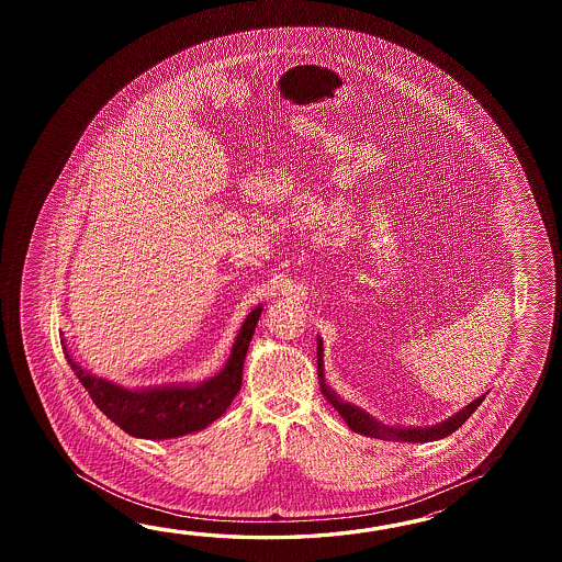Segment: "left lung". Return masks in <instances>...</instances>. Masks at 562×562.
<instances>
[{
	"mask_svg": "<svg viewBox=\"0 0 562 562\" xmlns=\"http://www.w3.org/2000/svg\"><path fill=\"white\" fill-rule=\"evenodd\" d=\"M317 371H319V383H322V394L331 406L339 412V416L346 419L347 426L353 431H358L361 436H370L378 440H387V442H436L442 440L446 436H450L452 431L458 430L464 422H467L474 409L484 402L486 394L480 395L474 402H470L468 406L462 407L460 412H456L454 416L443 419L440 424L434 426H387L380 419L373 418L363 407L349 404L346 400H341L334 387L325 380V366H323V339L317 335Z\"/></svg>",
	"mask_w": 562,
	"mask_h": 562,
	"instance_id": "left-lung-1",
	"label": "left lung"
}]
</instances>
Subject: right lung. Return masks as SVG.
Instances as JSON below:
<instances>
[{
    "mask_svg": "<svg viewBox=\"0 0 562 562\" xmlns=\"http://www.w3.org/2000/svg\"><path fill=\"white\" fill-rule=\"evenodd\" d=\"M261 311L263 305H257L240 323L225 366L215 375L199 383L124 387L106 378H98L74 361L66 346V337L60 339L61 349L76 378L108 419H112L132 438L170 440L203 430L227 412L235 395L239 394L243 363Z\"/></svg>",
    "mask_w": 562,
    "mask_h": 562,
    "instance_id": "obj_1",
    "label": "right lung"
}]
</instances>
